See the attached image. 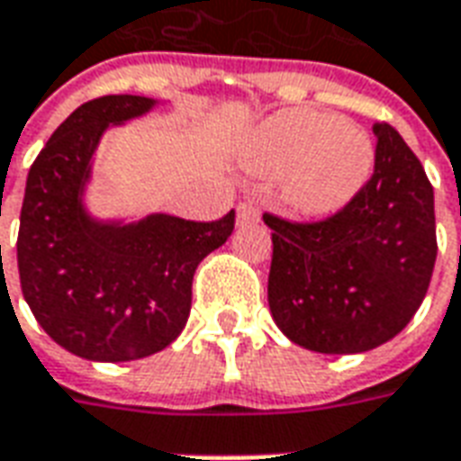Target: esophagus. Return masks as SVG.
<instances>
[{"label":"esophagus","mask_w":461,"mask_h":461,"mask_svg":"<svg viewBox=\"0 0 461 461\" xmlns=\"http://www.w3.org/2000/svg\"><path fill=\"white\" fill-rule=\"evenodd\" d=\"M258 221H260V208L253 201H243L238 206V226H253Z\"/></svg>","instance_id":"34e87169"}]
</instances>
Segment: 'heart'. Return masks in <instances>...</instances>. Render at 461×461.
Listing matches in <instances>:
<instances>
[{"label":"heart","mask_w":461,"mask_h":461,"mask_svg":"<svg viewBox=\"0 0 461 461\" xmlns=\"http://www.w3.org/2000/svg\"><path fill=\"white\" fill-rule=\"evenodd\" d=\"M250 169L282 174L285 203L304 218H327L351 203L371 176V137L339 115L292 107L265 120L245 147Z\"/></svg>","instance_id":"1"}]
</instances>
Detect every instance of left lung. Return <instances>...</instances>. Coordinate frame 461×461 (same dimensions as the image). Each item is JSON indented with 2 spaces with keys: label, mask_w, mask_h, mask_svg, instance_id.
I'll list each match as a JSON object with an SVG mask.
<instances>
[{
  "label": "left lung",
  "mask_w": 461,
  "mask_h": 461,
  "mask_svg": "<svg viewBox=\"0 0 461 461\" xmlns=\"http://www.w3.org/2000/svg\"><path fill=\"white\" fill-rule=\"evenodd\" d=\"M373 134V176L351 203L317 223L263 216L272 230V319L319 354H361L401 334L438 258L428 174L391 124L375 122Z\"/></svg>",
  "instance_id": "1"
}]
</instances>
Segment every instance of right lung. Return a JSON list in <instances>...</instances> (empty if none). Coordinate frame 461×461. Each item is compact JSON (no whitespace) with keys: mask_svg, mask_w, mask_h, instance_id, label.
Wrapping results in <instances>:
<instances>
[{"mask_svg":"<svg viewBox=\"0 0 461 461\" xmlns=\"http://www.w3.org/2000/svg\"><path fill=\"white\" fill-rule=\"evenodd\" d=\"M142 95L95 97L51 134L29 169L16 263L41 329L88 361H134L179 337L198 263L233 233L235 211L208 223L152 213L97 221L83 203L93 154L110 124L149 113Z\"/></svg>","mask_w":461,"mask_h":461,"instance_id":"add662e5","label":"right lung"}]
</instances>
